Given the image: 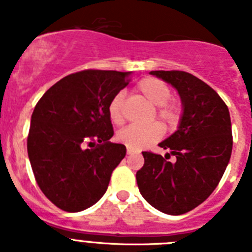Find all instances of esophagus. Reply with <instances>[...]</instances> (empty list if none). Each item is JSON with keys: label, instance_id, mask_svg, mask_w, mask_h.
<instances>
[{"label": "esophagus", "instance_id": "esophagus-1", "mask_svg": "<svg viewBox=\"0 0 252 252\" xmlns=\"http://www.w3.org/2000/svg\"><path fill=\"white\" fill-rule=\"evenodd\" d=\"M136 151L135 150H131V149H127V155H132V154H135Z\"/></svg>", "mask_w": 252, "mask_h": 252}]
</instances>
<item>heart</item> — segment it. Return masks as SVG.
I'll list each match as a JSON object with an SVG mask.
<instances>
[{"label":"heart","instance_id":"heart-1","mask_svg":"<svg viewBox=\"0 0 252 252\" xmlns=\"http://www.w3.org/2000/svg\"><path fill=\"white\" fill-rule=\"evenodd\" d=\"M137 91L141 93L150 103L157 106V117L166 125L173 127L178 125L180 120V106L177 101L170 99L171 91L168 84H165L158 78H144L137 84ZM125 95L120 92L115 94L108 104V116L115 125H121L125 121ZM162 130L159 124H150L146 126L131 125L122 128L117 133V140L125 146L132 150H141L153 145L154 142L160 140Z\"/></svg>","mask_w":252,"mask_h":252}]
</instances>
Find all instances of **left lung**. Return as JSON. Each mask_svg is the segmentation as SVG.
<instances>
[{
    "label": "left lung",
    "instance_id": "left-lung-1",
    "mask_svg": "<svg viewBox=\"0 0 252 252\" xmlns=\"http://www.w3.org/2000/svg\"><path fill=\"white\" fill-rule=\"evenodd\" d=\"M150 74L177 88L183 116L170 137L160 142L177 161L142 151L144 166L136 173L140 193L160 212L179 216L203 203L218 186L232 153L228 107L213 88L182 70H154Z\"/></svg>",
    "mask_w": 252,
    "mask_h": 252
}]
</instances>
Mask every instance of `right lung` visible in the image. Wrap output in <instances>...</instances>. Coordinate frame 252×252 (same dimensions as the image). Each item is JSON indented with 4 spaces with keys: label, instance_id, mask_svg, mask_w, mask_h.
<instances>
[{
    "label": "right lung",
    "instance_id": "right-lung-1",
    "mask_svg": "<svg viewBox=\"0 0 252 252\" xmlns=\"http://www.w3.org/2000/svg\"><path fill=\"white\" fill-rule=\"evenodd\" d=\"M130 73L86 69L50 87L35 106L28 154L35 180L51 203L65 212L93 206L126 155L110 141L108 104L130 82Z\"/></svg>",
    "mask_w": 252,
    "mask_h": 252
}]
</instances>
